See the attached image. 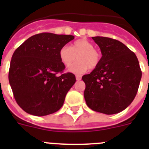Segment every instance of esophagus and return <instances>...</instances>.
Instances as JSON below:
<instances>
[{
  "label": "esophagus",
  "mask_w": 149,
  "mask_h": 149,
  "mask_svg": "<svg viewBox=\"0 0 149 149\" xmlns=\"http://www.w3.org/2000/svg\"><path fill=\"white\" fill-rule=\"evenodd\" d=\"M76 80H77V81H81V75H76Z\"/></svg>",
  "instance_id": "obj_1"
}]
</instances>
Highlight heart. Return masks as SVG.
I'll return each mask as SVG.
<instances>
[{
  "label": "heart",
  "mask_w": 149,
  "mask_h": 149,
  "mask_svg": "<svg viewBox=\"0 0 149 149\" xmlns=\"http://www.w3.org/2000/svg\"><path fill=\"white\" fill-rule=\"evenodd\" d=\"M59 56L61 63L66 67L72 65L77 56L78 62L68 69V72L77 74L86 72L89 68H96L101 61V54L95 49L94 45L83 39L74 42L69 48L62 47L59 51Z\"/></svg>",
  "instance_id": "heart-1"
}]
</instances>
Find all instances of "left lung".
<instances>
[{"label":"left lung","mask_w":149,"mask_h":149,"mask_svg":"<svg viewBox=\"0 0 149 149\" xmlns=\"http://www.w3.org/2000/svg\"><path fill=\"white\" fill-rule=\"evenodd\" d=\"M102 56L99 65L82 80L84 98L89 108L112 115L126 109L134 101L142 77L139 61L122 42L103 36L92 37Z\"/></svg>","instance_id":"1"}]
</instances>
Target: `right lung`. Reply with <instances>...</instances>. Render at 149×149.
Listing matches in <instances>:
<instances>
[{"instance_id":"obj_1","label":"right lung","mask_w":149,"mask_h":149,"mask_svg":"<svg viewBox=\"0 0 149 149\" xmlns=\"http://www.w3.org/2000/svg\"><path fill=\"white\" fill-rule=\"evenodd\" d=\"M74 39L72 35L42 33L24 42L12 56L9 81L17 104L31 115L54 113L63 105L76 81L60 60L62 47Z\"/></svg>"}]
</instances>
